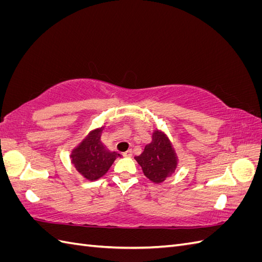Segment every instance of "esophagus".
I'll use <instances>...</instances> for the list:
<instances>
[{
    "mask_svg": "<svg viewBox=\"0 0 262 262\" xmlns=\"http://www.w3.org/2000/svg\"><path fill=\"white\" fill-rule=\"evenodd\" d=\"M122 155H123L124 157H131V156H132V149L126 150V152H124Z\"/></svg>",
    "mask_w": 262,
    "mask_h": 262,
    "instance_id": "1",
    "label": "esophagus"
}]
</instances>
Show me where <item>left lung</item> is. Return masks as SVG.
<instances>
[{
  "label": "left lung",
  "mask_w": 262,
  "mask_h": 262,
  "mask_svg": "<svg viewBox=\"0 0 262 262\" xmlns=\"http://www.w3.org/2000/svg\"><path fill=\"white\" fill-rule=\"evenodd\" d=\"M144 175L153 182L160 184L168 178L177 165L175 150L162 132L153 133L152 143L145 146L144 152L136 157Z\"/></svg>",
  "instance_id": "obj_1"
}]
</instances>
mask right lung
<instances>
[{"label":"right lung","instance_id":"1","mask_svg":"<svg viewBox=\"0 0 262 262\" xmlns=\"http://www.w3.org/2000/svg\"><path fill=\"white\" fill-rule=\"evenodd\" d=\"M102 129L93 131L74 150L71 158L77 171L89 180L104 176L120 154L109 150L100 142Z\"/></svg>","mask_w":262,"mask_h":262}]
</instances>
